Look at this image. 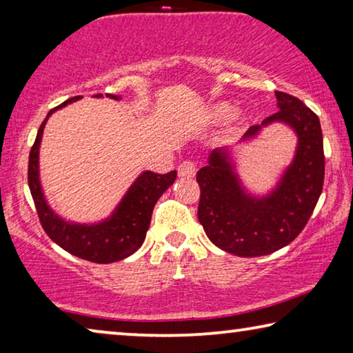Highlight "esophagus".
<instances>
[{"label": "esophagus", "instance_id": "obj_1", "mask_svg": "<svg viewBox=\"0 0 353 353\" xmlns=\"http://www.w3.org/2000/svg\"><path fill=\"white\" fill-rule=\"evenodd\" d=\"M177 172L181 177H193L196 174V165L191 162V160H183V162L179 165Z\"/></svg>", "mask_w": 353, "mask_h": 353}]
</instances>
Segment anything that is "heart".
Masks as SVG:
<instances>
[{"label":"heart","mask_w":353,"mask_h":353,"mask_svg":"<svg viewBox=\"0 0 353 353\" xmlns=\"http://www.w3.org/2000/svg\"><path fill=\"white\" fill-rule=\"evenodd\" d=\"M232 115H234V112H232V109L227 104L216 105L213 110V117L218 121H227V119L232 118Z\"/></svg>","instance_id":"b5f03b06"}]
</instances>
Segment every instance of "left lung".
Returning <instances> with one entry per match:
<instances>
[{
	"instance_id": "8db88e82",
	"label": "left lung",
	"mask_w": 353,
	"mask_h": 353,
	"mask_svg": "<svg viewBox=\"0 0 353 353\" xmlns=\"http://www.w3.org/2000/svg\"><path fill=\"white\" fill-rule=\"evenodd\" d=\"M279 112L252 126L244 140L266 124L282 121L297 134L296 157L279 187L265 198L244 193L223 149L213 151L196 174L201 187L198 219L214 246L238 256H260L285 248L307 225L322 193L324 143L316 113L301 99L276 92Z\"/></svg>"
}]
</instances>
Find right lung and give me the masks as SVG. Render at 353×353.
Instances as JSON below:
<instances>
[{
    "mask_svg": "<svg viewBox=\"0 0 353 353\" xmlns=\"http://www.w3.org/2000/svg\"><path fill=\"white\" fill-rule=\"evenodd\" d=\"M94 97L101 98L103 94L99 93L94 94ZM105 97L119 99L115 94L109 93H105ZM79 98L82 97L70 98L61 105L51 109L39 128L37 137H35L31 152H29V190H31L40 224L52 241L67 250V252L87 261L113 263L132 255L145 241L155 202L174 183L177 172L170 171L166 174H157V172L152 171L143 172L134 182L132 187L129 188L121 204L117 207V212L104 223L93 225L70 224L62 218H59L48 207L45 196L41 193L39 181V148L46 119L50 118L51 113Z\"/></svg>",
    "mask_w": 353,
    "mask_h": 353,
    "instance_id": "right-lung-1",
    "label": "right lung"
}]
</instances>
